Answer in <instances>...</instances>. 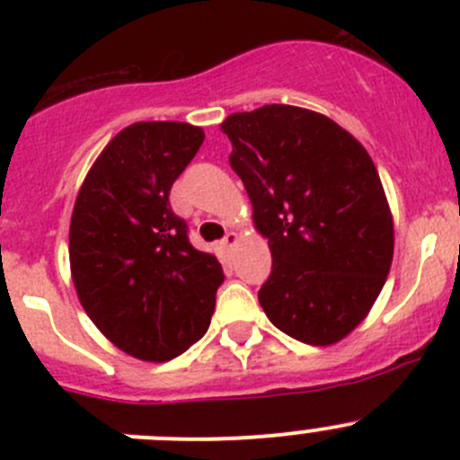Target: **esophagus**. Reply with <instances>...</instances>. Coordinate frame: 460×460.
Masks as SVG:
<instances>
[{
    "label": "esophagus",
    "mask_w": 460,
    "mask_h": 460,
    "mask_svg": "<svg viewBox=\"0 0 460 460\" xmlns=\"http://www.w3.org/2000/svg\"><path fill=\"white\" fill-rule=\"evenodd\" d=\"M240 243V238H238V234H235V231H229V234L225 235V238H222V244H225L226 249H231V247H235V244Z\"/></svg>",
    "instance_id": "34e87169"
}]
</instances>
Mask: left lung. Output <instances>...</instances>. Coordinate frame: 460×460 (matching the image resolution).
<instances>
[{
  "label": "left lung",
  "mask_w": 460,
  "mask_h": 460,
  "mask_svg": "<svg viewBox=\"0 0 460 460\" xmlns=\"http://www.w3.org/2000/svg\"><path fill=\"white\" fill-rule=\"evenodd\" d=\"M229 164L269 240L271 276L258 300L287 336L333 345L374 307L394 258V217L372 157L327 115L289 104L220 124Z\"/></svg>",
  "instance_id": "1"
}]
</instances>
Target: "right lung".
<instances>
[{
    "mask_svg": "<svg viewBox=\"0 0 460 460\" xmlns=\"http://www.w3.org/2000/svg\"><path fill=\"white\" fill-rule=\"evenodd\" d=\"M204 131L187 122L122 128L88 169L68 231L77 298L118 349L148 363L200 341L216 309L222 264L198 252L169 191Z\"/></svg>",
    "mask_w": 460,
    "mask_h": 460,
    "instance_id": "obj_1",
    "label": "right lung"
}]
</instances>
